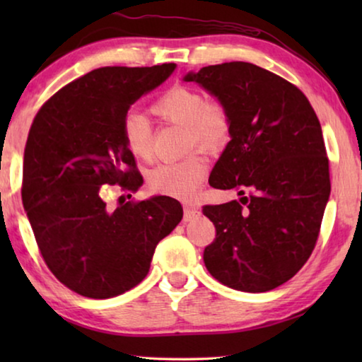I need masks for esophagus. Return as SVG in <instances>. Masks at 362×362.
<instances>
[{
  "label": "esophagus",
  "mask_w": 362,
  "mask_h": 362,
  "mask_svg": "<svg viewBox=\"0 0 362 362\" xmlns=\"http://www.w3.org/2000/svg\"><path fill=\"white\" fill-rule=\"evenodd\" d=\"M199 211L198 207L193 206V204H185L183 206V220L185 222H189V220H193L196 216H198Z\"/></svg>",
  "instance_id": "34e87169"
}]
</instances>
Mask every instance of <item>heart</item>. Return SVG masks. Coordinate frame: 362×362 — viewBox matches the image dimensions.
I'll list each match as a JSON object with an SVG mask.
<instances>
[{"instance_id": "heart-1", "label": "heart", "mask_w": 362, "mask_h": 362, "mask_svg": "<svg viewBox=\"0 0 362 362\" xmlns=\"http://www.w3.org/2000/svg\"><path fill=\"white\" fill-rule=\"evenodd\" d=\"M153 113L164 122L185 127V150L196 146L204 150H218L231 136V119L226 108L209 102L198 89L177 86L164 93L153 103ZM121 137L126 148L137 159L151 158V126L144 115L127 112L121 121ZM207 161L199 153H192L180 161L163 163L151 169L146 183L153 193L188 199L203 182Z\"/></svg>"}]
</instances>
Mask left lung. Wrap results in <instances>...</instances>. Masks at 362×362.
<instances>
[{"instance_id":"obj_1","label":"left lung","mask_w":362,"mask_h":362,"mask_svg":"<svg viewBox=\"0 0 362 362\" xmlns=\"http://www.w3.org/2000/svg\"><path fill=\"white\" fill-rule=\"evenodd\" d=\"M231 119V140L212 169L214 188L240 199L203 206L216 226L204 263L218 283L267 292L302 268L316 246L330 194L320 119L297 86L249 62L188 73Z\"/></svg>"}]
</instances>
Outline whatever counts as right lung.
<instances>
[{"label": "right lung", "mask_w": 362, "mask_h": 362, "mask_svg": "<svg viewBox=\"0 0 362 362\" xmlns=\"http://www.w3.org/2000/svg\"><path fill=\"white\" fill-rule=\"evenodd\" d=\"M174 69H95L42 103L30 127L22 203L42 260L79 296L110 298L142 283L158 243L182 220L180 203L169 196L122 201L112 209L102 187L136 193L144 183L122 142L121 121Z\"/></svg>", "instance_id": "1"}]
</instances>
